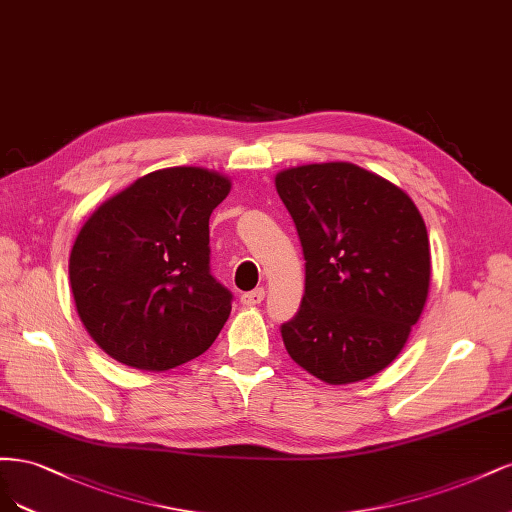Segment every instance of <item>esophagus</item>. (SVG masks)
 Here are the masks:
<instances>
[{
	"label": "esophagus",
	"mask_w": 512,
	"mask_h": 512,
	"mask_svg": "<svg viewBox=\"0 0 512 512\" xmlns=\"http://www.w3.org/2000/svg\"><path fill=\"white\" fill-rule=\"evenodd\" d=\"M263 298H266V291H263V289H253L249 293H242L240 302L244 306H259L263 302Z\"/></svg>",
	"instance_id": "obj_1"
}]
</instances>
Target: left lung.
Instances as JSON below:
<instances>
[{"instance_id":"1","label":"left lung","mask_w":512,"mask_h":512,"mask_svg":"<svg viewBox=\"0 0 512 512\" xmlns=\"http://www.w3.org/2000/svg\"><path fill=\"white\" fill-rule=\"evenodd\" d=\"M306 259L302 306L280 325L295 364L329 385L398 357L430 291V240L408 193L349 161L278 172Z\"/></svg>"}]
</instances>
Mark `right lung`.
<instances>
[{"label":"right lung","mask_w":512,"mask_h":512,"mask_svg":"<svg viewBox=\"0 0 512 512\" xmlns=\"http://www.w3.org/2000/svg\"><path fill=\"white\" fill-rule=\"evenodd\" d=\"M232 180L206 168L146 174L97 208L70 253L78 317L129 368L163 372L217 340L232 293L210 276L208 221Z\"/></svg>","instance_id":"add662e5"}]
</instances>
